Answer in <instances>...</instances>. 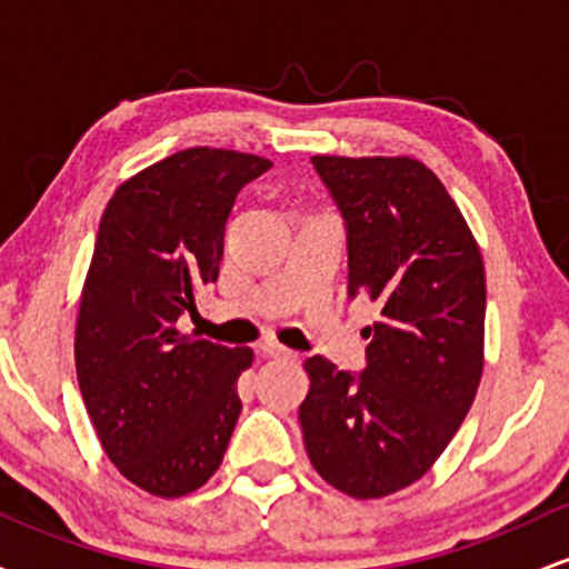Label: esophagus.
<instances>
[{"instance_id":"obj_1","label":"esophagus","mask_w":569,"mask_h":569,"mask_svg":"<svg viewBox=\"0 0 569 569\" xmlns=\"http://www.w3.org/2000/svg\"><path fill=\"white\" fill-rule=\"evenodd\" d=\"M257 350L262 352L264 358H293V356H297V352L289 350V348H283V345L276 342V339H264V342L259 345Z\"/></svg>"}]
</instances>
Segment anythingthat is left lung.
Segmentation results:
<instances>
[{"label": "left lung", "instance_id": "obj_1", "mask_svg": "<svg viewBox=\"0 0 569 569\" xmlns=\"http://www.w3.org/2000/svg\"><path fill=\"white\" fill-rule=\"evenodd\" d=\"M310 160L348 221L350 297L380 305V321L363 329V375L307 358L299 426L323 481L375 500L422 479L471 409L485 371V259L426 162Z\"/></svg>", "mask_w": 569, "mask_h": 569}]
</instances>
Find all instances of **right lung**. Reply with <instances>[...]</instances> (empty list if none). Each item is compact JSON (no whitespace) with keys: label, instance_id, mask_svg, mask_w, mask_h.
Segmentation results:
<instances>
[{"label":"right lung","instance_id":"obj_1","mask_svg":"<svg viewBox=\"0 0 569 569\" xmlns=\"http://www.w3.org/2000/svg\"><path fill=\"white\" fill-rule=\"evenodd\" d=\"M272 162L192 147L143 168L103 208L74 326L82 401L130 485L184 498L217 473L240 415L251 348L179 331L217 283L234 198Z\"/></svg>","mask_w":569,"mask_h":569}]
</instances>
